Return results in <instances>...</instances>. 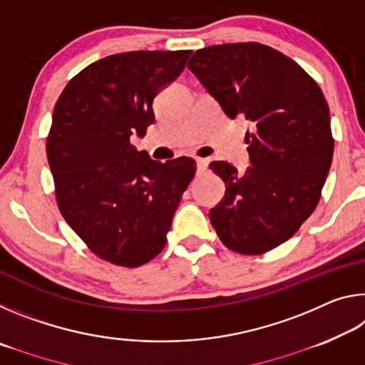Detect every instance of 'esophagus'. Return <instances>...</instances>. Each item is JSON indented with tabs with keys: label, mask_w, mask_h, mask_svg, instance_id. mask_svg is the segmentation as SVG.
Here are the masks:
<instances>
[{
	"label": "esophagus",
	"mask_w": 365,
	"mask_h": 365,
	"mask_svg": "<svg viewBox=\"0 0 365 365\" xmlns=\"http://www.w3.org/2000/svg\"><path fill=\"white\" fill-rule=\"evenodd\" d=\"M196 169H197V174H202V172H206V169H207V159L196 158Z\"/></svg>",
	"instance_id": "1"
}]
</instances>
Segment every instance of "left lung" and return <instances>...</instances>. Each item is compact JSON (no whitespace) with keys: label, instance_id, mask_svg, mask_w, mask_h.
I'll list each match as a JSON object with an SVG mask.
<instances>
[{"label":"left lung","instance_id":"obj_1","mask_svg":"<svg viewBox=\"0 0 365 365\" xmlns=\"http://www.w3.org/2000/svg\"><path fill=\"white\" fill-rule=\"evenodd\" d=\"M188 67L227 117L255 125L246 174L209 164L225 183L209 217L228 250L264 255L292 238L320 200L335 146L329 104L298 63L256 41L197 49Z\"/></svg>","mask_w":365,"mask_h":365}]
</instances>
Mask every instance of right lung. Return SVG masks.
<instances>
[{"mask_svg": "<svg viewBox=\"0 0 365 365\" xmlns=\"http://www.w3.org/2000/svg\"><path fill=\"white\" fill-rule=\"evenodd\" d=\"M190 49L128 51L86 66L53 110L46 156L61 214L95 256L140 267L168 242L196 172L191 158L159 163L130 135L154 122L153 101L185 69Z\"/></svg>", "mask_w": 365, "mask_h": 365, "instance_id": "add662e5", "label": "right lung"}]
</instances>
